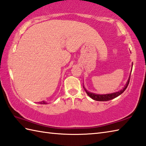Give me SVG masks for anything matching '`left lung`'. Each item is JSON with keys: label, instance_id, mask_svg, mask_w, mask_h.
<instances>
[{"label": "left lung", "instance_id": "8db88e82", "mask_svg": "<svg viewBox=\"0 0 146 146\" xmlns=\"http://www.w3.org/2000/svg\"><path fill=\"white\" fill-rule=\"evenodd\" d=\"M132 66H133V64L132 65ZM131 73H130V75H129V77L128 78V80H127V82H126L124 87H123L122 90H120L118 91L117 92L112 93V94H95V93H92V92H90L87 91V90L85 88L84 85H83V88H84V90H85V91L86 93V94H87L90 97L92 98L93 100H97V101H102V102L108 101V100H112V99L116 98L117 97H119V95H120L125 90V89L127 88V86H128L129 83L130 78H131Z\"/></svg>", "mask_w": 146, "mask_h": 146}]
</instances>
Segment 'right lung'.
I'll list each match as a JSON object with an SVG mask.
<instances>
[{
  "mask_svg": "<svg viewBox=\"0 0 146 146\" xmlns=\"http://www.w3.org/2000/svg\"><path fill=\"white\" fill-rule=\"evenodd\" d=\"M39 103V102H38ZM39 104H47V102H46L45 101H42V102H40Z\"/></svg>",
  "mask_w": 146,
  "mask_h": 146,
  "instance_id": "add662e5",
  "label": "right lung"
}]
</instances>
